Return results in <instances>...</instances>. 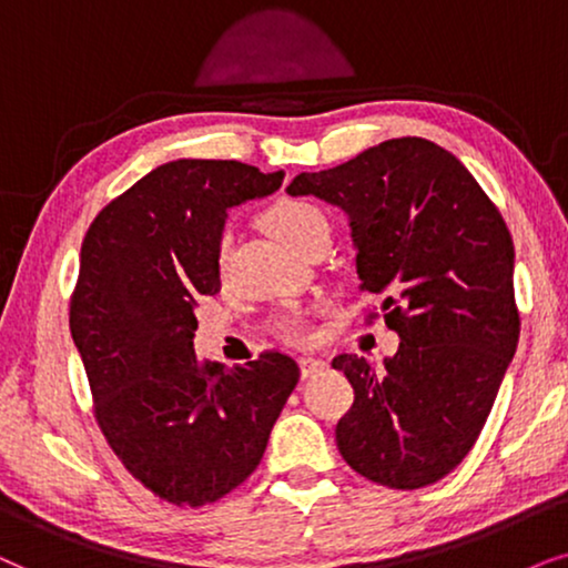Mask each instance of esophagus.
I'll return each instance as SVG.
<instances>
[{
    "mask_svg": "<svg viewBox=\"0 0 568 568\" xmlns=\"http://www.w3.org/2000/svg\"><path fill=\"white\" fill-rule=\"evenodd\" d=\"M298 366H301V376H304V379H308V376L324 372V366H327V363H324L322 358H312V355H308V358H301L298 361Z\"/></svg>",
    "mask_w": 568,
    "mask_h": 568,
    "instance_id": "34e87169",
    "label": "esophagus"
}]
</instances>
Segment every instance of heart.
<instances>
[{
	"mask_svg": "<svg viewBox=\"0 0 568 568\" xmlns=\"http://www.w3.org/2000/svg\"><path fill=\"white\" fill-rule=\"evenodd\" d=\"M260 225L270 233L272 239H277L280 244H285L293 252H304V248L316 239L329 236V221L324 215L322 207H316L308 200H277L270 207H264L260 213ZM223 264V252H221ZM283 337L293 345H306L314 339L312 320L304 312H296L283 320Z\"/></svg>",
	"mask_w": 568,
	"mask_h": 568,
	"instance_id": "obj_1",
	"label": "heart"
}]
</instances>
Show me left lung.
Here are the masks:
<instances>
[{"instance_id":"8db88e82","label":"left lung","mask_w":568,"mask_h":568,"mask_svg":"<svg viewBox=\"0 0 568 568\" xmlns=\"http://www.w3.org/2000/svg\"><path fill=\"white\" fill-rule=\"evenodd\" d=\"M288 194L345 210L361 291L382 293L384 322L399 335L382 372L363 355L332 361L355 392L335 430L339 455L387 488L442 480L480 436L517 351L501 213L449 150L423 138L298 173Z\"/></svg>"}]
</instances>
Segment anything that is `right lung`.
<instances>
[{
  "mask_svg": "<svg viewBox=\"0 0 568 568\" xmlns=\"http://www.w3.org/2000/svg\"><path fill=\"white\" fill-rule=\"evenodd\" d=\"M283 176L239 161L163 163L82 241L70 329L95 420L121 465L169 504L205 506L241 486L298 384L285 353L223 368L192 343L196 298L221 291L229 207L277 192Z\"/></svg>",
  "mask_w": 568,
  "mask_h": 568,
  "instance_id": "right-lung-1",
  "label": "right lung"
}]
</instances>
